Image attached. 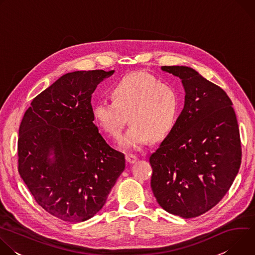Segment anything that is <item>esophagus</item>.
<instances>
[{"instance_id": "34e87169", "label": "esophagus", "mask_w": 255, "mask_h": 255, "mask_svg": "<svg viewBox=\"0 0 255 255\" xmlns=\"http://www.w3.org/2000/svg\"><path fill=\"white\" fill-rule=\"evenodd\" d=\"M126 160L129 163H134L137 160V156L135 154H127L126 155Z\"/></svg>"}]
</instances>
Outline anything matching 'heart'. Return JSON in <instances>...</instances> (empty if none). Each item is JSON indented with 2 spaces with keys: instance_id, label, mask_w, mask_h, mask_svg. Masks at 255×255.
<instances>
[{
  "instance_id": "heart-1",
  "label": "heart",
  "mask_w": 255,
  "mask_h": 255,
  "mask_svg": "<svg viewBox=\"0 0 255 255\" xmlns=\"http://www.w3.org/2000/svg\"><path fill=\"white\" fill-rule=\"evenodd\" d=\"M111 96L113 101L94 105L93 116L103 131L117 139L129 115L131 125L119 141L125 150H139L151 137H165L177 121L178 91L147 72L137 71L122 78L112 87Z\"/></svg>"
}]
</instances>
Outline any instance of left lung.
I'll return each instance as SVG.
<instances>
[{
    "mask_svg": "<svg viewBox=\"0 0 255 255\" xmlns=\"http://www.w3.org/2000/svg\"><path fill=\"white\" fill-rule=\"evenodd\" d=\"M183 83L185 107L149 157L151 189L166 212L198 217L229 191L241 164L236 114L227 94L188 66H161Z\"/></svg>",
    "mask_w": 255,
    "mask_h": 255,
    "instance_id": "1",
    "label": "left lung"
}]
</instances>
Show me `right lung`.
<instances>
[{
    "mask_svg": "<svg viewBox=\"0 0 255 255\" xmlns=\"http://www.w3.org/2000/svg\"><path fill=\"white\" fill-rule=\"evenodd\" d=\"M114 70L68 72L35 97L19 128L18 171L46 212L77 223L105 205L125 155L94 123L92 94Z\"/></svg>",
    "mask_w": 255,
    "mask_h": 255,
    "instance_id": "1",
    "label": "right lung"
}]
</instances>
